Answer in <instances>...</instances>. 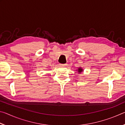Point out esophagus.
<instances>
[{"instance_id": "esophagus-1", "label": "esophagus", "mask_w": 125, "mask_h": 125, "mask_svg": "<svg viewBox=\"0 0 125 125\" xmlns=\"http://www.w3.org/2000/svg\"><path fill=\"white\" fill-rule=\"evenodd\" d=\"M60 65H61V66H65V65H67V64H60Z\"/></svg>"}]
</instances>
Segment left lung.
<instances>
[{"label":"left lung","instance_id":"left-lung-1","mask_svg":"<svg viewBox=\"0 0 125 125\" xmlns=\"http://www.w3.org/2000/svg\"><path fill=\"white\" fill-rule=\"evenodd\" d=\"M76 71H77L78 72V73L80 74V73H81L82 72H83V69L82 68V67H79L77 69V70H76Z\"/></svg>","mask_w":125,"mask_h":125}]
</instances>
